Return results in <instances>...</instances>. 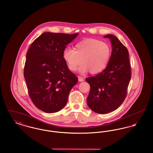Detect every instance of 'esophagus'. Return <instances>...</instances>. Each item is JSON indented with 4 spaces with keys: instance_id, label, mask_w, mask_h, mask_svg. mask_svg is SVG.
Listing matches in <instances>:
<instances>
[{
    "instance_id": "34e87169",
    "label": "esophagus",
    "mask_w": 153,
    "mask_h": 153,
    "mask_svg": "<svg viewBox=\"0 0 153 153\" xmlns=\"http://www.w3.org/2000/svg\"><path fill=\"white\" fill-rule=\"evenodd\" d=\"M78 79H79V81H84V79H83L82 77H80V76H79V77H78Z\"/></svg>"
}]
</instances>
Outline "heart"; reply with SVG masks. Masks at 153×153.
Here are the masks:
<instances>
[{"label":"heart","mask_w":153,"mask_h":153,"mask_svg":"<svg viewBox=\"0 0 153 153\" xmlns=\"http://www.w3.org/2000/svg\"><path fill=\"white\" fill-rule=\"evenodd\" d=\"M110 55L111 48L108 43L90 39L77 43L74 50L65 49L62 56L69 69L72 72L77 69L81 62L79 69L80 73L90 71L92 74H97L105 69Z\"/></svg>","instance_id":"obj_1"}]
</instances>
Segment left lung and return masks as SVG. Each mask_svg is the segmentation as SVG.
<instances>
[{
    "label": "left lung",
    "mask_w": 153,
    "mask_h": 153,
    "mask_svg": "<svg viewBox=\"0 0 153 153\" xmlns=\"http://www.w3.org/2000/svg\"><path fill=\"white\" fill-rule=\"evenodd\" d=\"M112 52L107 67L98 75L87 78L90 91L87 102L94 112L106 114L119 108L125 100L131 78L129 53L117 37L107 35Z\"/></svg>",
    "instance_id": "1"
}]
</instances>
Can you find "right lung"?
I'll use <instances>...</instances> for the list:
<instances>
[{"label":"right lung","instance_id":"right-lung-1","mask_svg":"<svg viewBox=\"0 0 153 153\" xmlns=\"http://www.w3.org/2000/svg\"><path fill=\"white\" fill-rule=\"evenodd\" d=\"M78 35L45 32L27 53L24 75L28 93L34 105L45 113L63 108L71 90L78 82L62 56L67 45Z\"/></svg>","mask_w":153,"mask_h":153}]
</instances>
